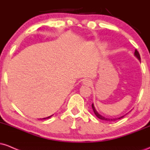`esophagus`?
Segmentation results:
<instances>
[{
  "instance_id": "obj_1",
  "label": "esophagus",
  "mask_w": 150,
  "mask_h": 150,
  "mask_svg": "<svg viewBox=\"0 0 150 150\" xmlns=\"http://www.w3.org/2000/svg\"><path fill=\"white\" fill-rule=\"evenodd\" d=\"M82 83H83V85H90L91 84H92V82H91L90 80H89V79H85L83 81H82Z\"/></svg>"
}]
</instances>
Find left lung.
Wrapping results in <instances>:
<instances>
[{"label": "left lung", "instance_id": "left-lung-1", "mask_svg": "<svg viewBox=\"0 0 150 150\" xmlns=\"http://www.w3.org/2000/svg\"><path fill=\"white\" fill-rule=\"evenodd\" d=\"M134 54H135V57L137 58V59H138L139 61H140V53H139L138 51H137V50H136V49H135V53H134ZM92 107L93 111H94V113H95V115H96V116H97V118H99V119H101V120H108V121H113V120H118V119H120V118H123V117L125 116V115H124V116H120V117H119V118H105V117H104L103 116H101V115H100V114H99V113L97 112V110L95 109V107H94V104H92ZM125 115H126V114H125Z\"/></svg>", "mask_w": 150, "mask_h": 150}]
</instances>
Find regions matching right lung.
<instances>
[{
  "label": "right lung",
  "instance_id": "obj_1",
  "mask_svg": "<svg viewBox=\"0 0 150 150\" xmlns=\"http://www.w3.org/2000/svg\"><path fill=\"white\" fill-rule=\"evenodd\" d=\"M53 116V115H51V116H48V117H46V118H40V119L41 120H42V119H48V118H51V116Z\"/></svg>",
  "mask_w": 150,
  "mask_h": 150
}]
</instances>
